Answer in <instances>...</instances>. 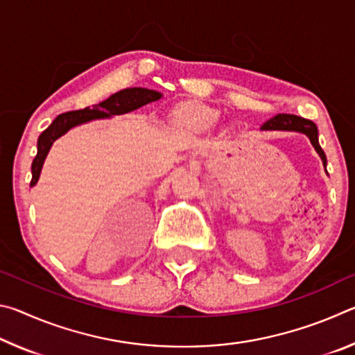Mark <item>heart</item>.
<instances>
[{
  "instance_id": "obj_1",
  "label": "heart",
  "mask_w": 355,
  "mask_h": 355,
  "mask_svg": "<svg viewBox=\"0 0 355 355\" xmlns=\"http://www.w3.org/2000/svg\"><path fill=\"white\" fill-rule=\"evenodd\" d=\"M177 120L183 128L189 131H207L218 123L219 112L199 103H189L180 107Z\"/></svg>"
}]
</instances>
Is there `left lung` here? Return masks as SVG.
Masks as SVG:
<instances>
[{
    "instance_id": "1",
    "label": "left lung",
    "mask_w": 355,
    "mask_h": 355,
    "mask_svg": "<svg viewBox=\"0 0 355 355\" xmlns=\"http://www.w3.org/2000/svg\"><path fill=\"white\" fill-rule=\"evenodd\" d=\"M261 130L264 131H297V133H304L309 137L311 146L315 147L318 155L321 156L322 164L326 167L327 159H326V153L320 146V141H318V128L316 125L311 122V120H307L304 117L299 116H293V114H277L272 119H269L266 123H263ZM327 172V171H326Z\"/></svg>"
}]
</instances>
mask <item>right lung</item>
Returning <instances> with one entry per match:
<instances>
[{"mask_svg":"<svg viewBox=\"0 0 355 355\" xmlns=\"http://www.w3.org/2000/svg\"><path fill=\"white\" fill-rule=\"evenodd\" d=\"M161 97H163V95L156 91H152V89L130 87V89H123V91L112 94L110 98H106L98 105H94L92 110L91 107H84V110L59 114V116L53 120L50 127H48L44 133L39 136L37 155H35L31 166V172H33L31 186L37 183L42 166H44V161L46 158L48 152H50L53 142H55L58 137H61L62 135L67 133L70 128L78 127V125L81 123H87L91 122V120L110 119L112 116H120V114L131 112L144 105L159 100Z\"/></svg>","mask_w":355,"mask_h":355,"instance_id":"obj_1","label":"right lung"}]
</instances>
